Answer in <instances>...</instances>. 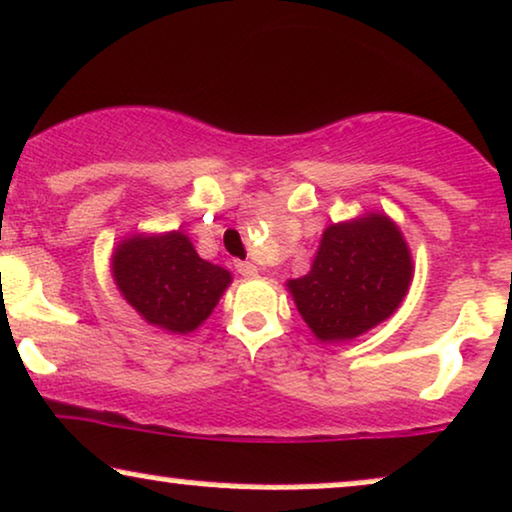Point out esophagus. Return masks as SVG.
<instances>
[{
	"label": "esophagus",
	"mask_w": 512,
	"mask_h": 512,
	"mask_svg": "<svg viewBox=\"0 0 512 512\" xmlns=\"http://www.w3.org/2000/svg\"><path fill=\"white\" fill-rule=\"evenodd\" d=\"M236 269H238L240 276H248V279L257 276V267L252 262H236Z\"/></svg>",
	"instance_id": "esophagus-1"
}]
</instances>
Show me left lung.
Returning a JSON list of instances; mask_svg holds the SVG:
<instances>
[{
	"instance_id": "1",
	"label": "left lung",
	"mask_w": 512,
	"mask_h": 512,
	"mask_svg": "<svg viewBox=\"0 0 512 512\" xmlns=\"http://www.w3.org/2000/svg\"><path fill=\"white\" fill-rule=\"evenodd\" d=\"M412 281V255L386 214L331 224L312 269L286 283L300 317L324 343L350 341L389 319Z\"/></svg>"
}]
</instances>
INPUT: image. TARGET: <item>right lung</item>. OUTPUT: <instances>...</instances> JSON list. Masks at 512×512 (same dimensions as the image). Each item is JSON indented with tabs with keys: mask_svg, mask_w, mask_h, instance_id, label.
I'll return each instance as SVG.
<instances>
[{
	"mask_svg": "<svg viewBox=\"0 0 512 512\" xmlns=\"http://www.w3.org/2000/svg\"><path fill=\"white\" fill-rule=\"evenodd\" d=\"M112 276L147 324L171 334L195 331L231 283V272L202 260L181 231L121 240L112 255Z\"/></svg>",
	"mask_w": 512,
	"mask_h": 512,
	"instance_id": "1",
	"label": "right lung"
}]
</instances>
